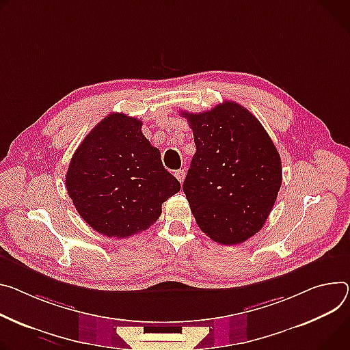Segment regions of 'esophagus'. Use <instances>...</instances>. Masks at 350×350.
<instances>
[{
  "label": "esophagus",
  "instance_id": "34e87169",
  "mask_svg": "<svg viewBox=\"0 0 350 350\" xmlns=\"http://www.w3.org/2000/svg\"><path fill=\"white\" fill-rule=\"evenodd\" d=\"M174 176H176V178L180 181V184H183V181H184V178H185V172H184L183 169H180V170H177V172L174 173Z\"/></svg>",
  "mask_w": 350,
  "mask_h": 350
}]
</instances>
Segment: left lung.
Wrapping results in <instances>:
<instances>
[{
  "instance_id": "obj_1",
  "label": "left lung",
  "mask_w": 350,
  "mask_h": 350,
  "mask_svg": "<svg viewBox=\"0 0 350 350\" xmlns=\"http://www.w3.org/2000/svg\"><path fill=\"white\" fill-rule=\"evenodd\" d=\"M181 116L197 146L183 184L197 225L219 244H240L262 229L275 205L279 152L262 124L239 103Z\"/></svg>"
}]
</instances>
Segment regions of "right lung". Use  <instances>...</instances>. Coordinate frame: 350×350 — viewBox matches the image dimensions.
Listing matches in <instances>:
<instances>
[{"label":"right lung","mask_w":350,"mask_h":350,"mask_svg":"<svg viewBox=\"0 0 350 350\" xmlns=\"http://www.w3.org/2000/svg\"><path fill=\"white\" fill-rule=\"evenodd\" d=\"M142 121L111 113L75 150L66 185L78 213L98 233L124 239L146 230L180 183L141 131Z\"/></svg>","instance_id":"add662e5"}]
</instances>
